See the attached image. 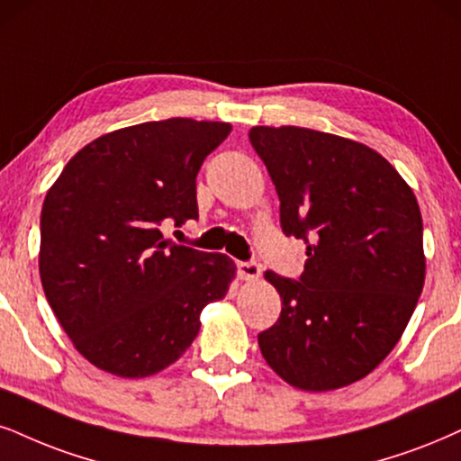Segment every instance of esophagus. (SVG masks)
Returning <instances> with one entry per match:
<instances>
[{
    "label": "esophagus",
    "instance_id": "34e87169",
    "mask_svg": "<svg viewBox=\"0 0 461 461\" xmlns=\"http://www.w3.org/2000/svg\"><path fill=\"white\" fill-rule=\"evenodd\" d=\"M237 271H240V277L246 282H254L260 277V265L254 263V260H248V263H237Z\"/></svg>",
    "mask_w": 461,
    "mask_h": 461
}]
</instances>
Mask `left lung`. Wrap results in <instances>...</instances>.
<instances>
[{
    "label": "left lung",
    "mask_w": 461,
    "mask_h": 461,
    "mask_svg": "<svg viewBox=\"0 0 461 461\" xmlns=\"http://www.w3.org/2000/svg\"><path fill=\"white\" fill-rule=\"evenodd\" d=\"M249 143L280 196V224L308 246L299 280L267 271L282 297L258 333L265 361L303 391L366 378L400 342L425 282L423 220L411 185L367 145L297 126Z\"/></svg>",
    "instance_id": "obj_1"
}]
</instances>
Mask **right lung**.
<instances>
[{
    "label": "right lung",
    "mask_w": 461,
    "mask_h": 461,
    "mask_svg": "<svg viewBox=\"0 0 461 461\" xmlns=\"http://www.w3.org/2000/svg\"><path fill=\"white\" fill-rule=\"evenodd\" d=\"M232 126L173 117L85 145L40 215V280L57 321L89 363L122 378L162 372L190 348L201 312L235 277L226 254L164 240L198 220L196 175Z\"/></svg>",
    "instance_id": "right-lung-1"
}]
</instances>
